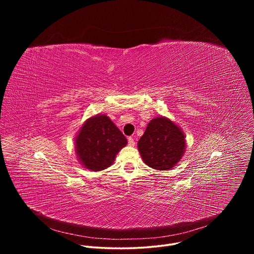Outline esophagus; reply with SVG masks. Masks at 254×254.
<instances>
[{
    "label": "esophagus",
    "instance_id": "34e87169",
    "mask_svg": "<svg viewBox=\"0 0 254 254\" xmlns=\"http://www.w3.org/2000/svg\"><path fill=\"white\" fill-rule=\"evenodd\" d=\"M127 140H128V146H130V147H133L134 146V139H133V137H131V136H129L128 138H127Z\"/></svg>",
    "mask_w": 254,
    "mask_h": 254
}]
</instances>
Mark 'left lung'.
Returning <instances> with one entry per match:
<instances>
[{
    "label": "left lung",
    "mask_w": 254,
    "mask_h": 254,
    "mask_svg": "<svg viewBox=\"0 0 254 254\" xmlns=\"http://www.w3.org/2000/svg\"><path fill=\"white\" fill-rule=\"evenodd\" d=\"M144 164L155 170L166 171L182 159L186 139L183 130L165 117L153 119L137 142Z\"/></svg>",
    "instance_id": "obj_1"
}]
</instances>
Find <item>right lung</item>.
<instances>
[{
    "mask_svg": "<svg viewBox=\"0 0 254 254\" xmlns=\"http://www.w3.org/2000/svg\"><path fill=\"white\" fill-rule=\"evenodd\" d=\"M127 140L105 115L89 118L75 136V152L80 164L91 171H102L113 165Z\"/></svg>",
    "mask_w": 254,
    "mask_h": 254,
    "instance_id": "1",
    "label": "right lung"
}]
</instances>
